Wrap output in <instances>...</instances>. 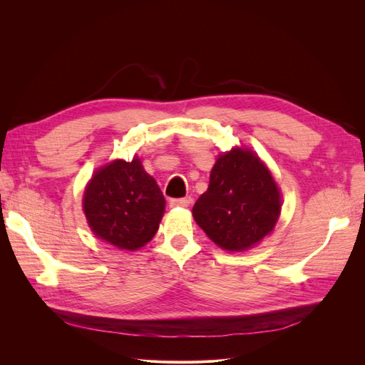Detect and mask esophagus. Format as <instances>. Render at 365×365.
<instances>
[{
    "instance_id": "esophagus-1",
    "label": "esophagus",
    "mask_w": 365,
    "mask_h": 365,
    "mask_svg": "<svg viewBox=\"0 0 365 365\" xmlns=\"http://www.w3.org/2000/svg\"><path fill=\"white\" fill-rule=\"evenodd\" d=\"M170 207H189L192 204V197L185 196V197H176V200H170Z\"/></svg>"
}]
</instances>
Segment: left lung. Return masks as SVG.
<instances>
[{"mask_svg":"<svg viewBox=\"0 0 365 365\" xmlns=\"http://www.w3.org/2000/svg\"><path fill=\"white\" fill-rule=\"evenodd\" d=\"M280 192L256 153L233 149L220 155L193 217L216 245L244 251L271 233L280 215Z\"/></svg>","mask_w":365,"mask_h":365,"instance_id":"8db88e82","label":"left lung"}]
</instances>
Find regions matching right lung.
I'll return each instance as SVG.
<instances>
[{
  "label": "right lung",
  "mask_w": 365,
  "mask_h": 365,
  "mask_svg": "<svg viewBox=\"0 0 365 365\" xmlns=\"http://www.w3.org/2000/svg\"><path fill=\"white\" fill-rule=\"evenodd\" d=\"M164 196L135 157L115 160L97 170L83 196V212L97 237L134 251L155 236L164 213Z\"/></svg>",
  "instance_id": "add662e5"
}]
</instances>
